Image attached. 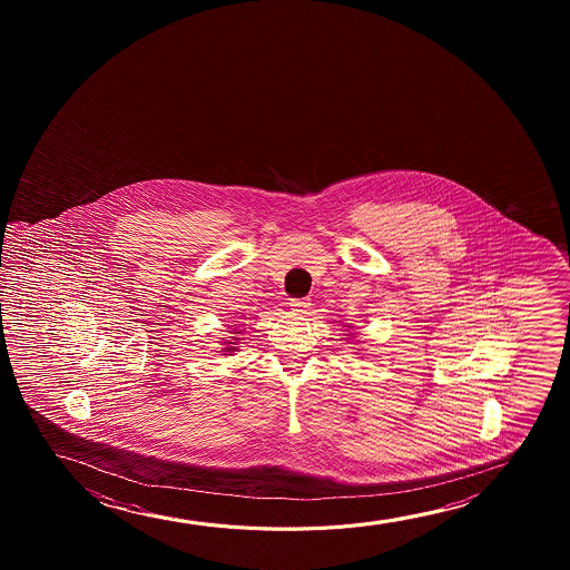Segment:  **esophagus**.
Returning a JSON list of instances; mask_svg holds the SVG:
<instances>
[{
  "instance_id": "esophagus-1",
  "label": "esophagus",
  "mask_w": 570,
  "mask_h": 570,
  "mask_svg": "<svg viewBox=\"0 0 570 570\" xmlns=\"http://www.w3.org/2000/svg\"><path fill=\"white\" fill-rule=\"evenodd\" d=\"M309 302L307 299H299V297H294V299H289V307H292V312L296 313H307V307H309Z\"/></svg>"
}]
</instances>
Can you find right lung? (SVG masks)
I'll return each mask as SVG.
<instances>
[{
    "label": "right lung",
    "mask_w": 570,
    "mask_h": 570,
    "mask_svg": "<svg viewBox=\"0 0 570 570\" xmlns=\"http://www.w3.org/2000/svg\"><path fill=\"white\" fill-rule=\"evenodd\" d=\"M235 335H237V333H235ZM232 341H237V338H235V336H232ZM234 344L235 343H226L227 348H224V352L235 351Z\"/></svg>",
    "instance_id": "right-lung-1"
}]
</instances>
